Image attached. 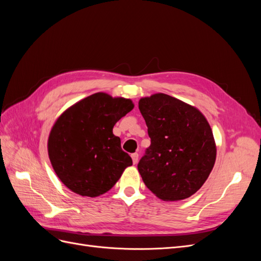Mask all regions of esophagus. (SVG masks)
<instances>
[{
	"instance_id": "obj_1",
	"label": "esophagus",
	"mask_w": 261,
	"mask_h": 261,
	"mask_svg": "<svg viewBox=\"0 0 261 261\" xmlns=\"http://www.w3.org/2000/svg\"><path fill=\"white\" fill-rule=\"evenodd\" d=\"M138 158H139V154L137 152L135 153H132V159H133V162L134 164H136L138 162Z\"/></svg>"
}]
</instances>
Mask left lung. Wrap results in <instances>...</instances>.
Returning <instances> with one entry per match:
<instances>
[{"instance_id": "left-lung-1", "label": "left lung", "mask_w": 261, "mask_h": 261, "mask_svg": "<svg viewBox=\"0 0 261 261\" xmlns=\"http://www.w3.org/2000/svg\"><path fill=\"white\" fill-rule=\"evenodd\" d=\"M138 106L151 140L137 165L145 185L162 200L188 198L216 162L209 123L196 108L164 93L140 99Z\"/></svg>"}]
</instances>
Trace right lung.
Listing matches in <instances>:
<instances>
[{"instance_id":"1","label":"right lung","mask_w":261,"mask_h":261,"mask_svg":"<svg viewBox=\"0 0 261 261\" xmlns=\"http://www.w3.org/2000/svg\"><path fill=\"white\" fill-rule=\"evenodd\" d=\"M129 99L98 92L67 109L51 129L48 151L52 167L70 191L97 197L110 191L133 164L113 134L115 123L132 111Z\"/></svg>"}]
</instances>
